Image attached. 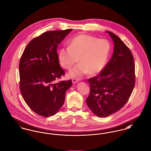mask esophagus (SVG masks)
Segmentation results:
<instances>
[{
    "label": "esophagus",
    "mask_w": 151,
    "mask_h": 151,
    "mask_svg": "<svg viewBox=\"0 0 151 151\" xmlns=\"http://www.w3.org/2000/svg\"><path fill=\"white\" fill-rule=\"evenodd\" d=\"M80 81L79 79L73 78V79H72V83H76V82H78V81Z\"/></svg>",
    "instance_id": "esophagus-1"
}]
</instances>
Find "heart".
I'll list each match as a JSON object with an SVG mask.
<instances>
[{
    "label": "heart",
    "mask_w": 151,
    "mask_h": 151,
    "mask_svg": "<svg viewBox=\"0 0 151 151\" xmlns=\"http://www.w3.org/2000/svg\"><path fill=\"white\" fill-rule=\"evenodd\" d=\"M110 49V44L105 39L90 35H78L70 40V47L60 49L58 60L63 68L70 70L79 58L80 63L69 72L70 77H80L88 72L93 75L104 69Z\"/></svg>",
    "instance_id": "1"
}]
</instances>
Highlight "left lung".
Segmentation results:
<instances>
[{
    "mask_svg": "<svg viewBox=\"0 0 151 151\" xmlns=\"http://www.w3.org/2000/svg\"><path fill=\"white\" fill-rule=\"evenodd\" d=\"M112 58L99 74L88 79L90 91L86 103L97 116L106 117L128 102L135 84V64L130 50L116 35Z\"/></svg>",
    "mask_w": 151,
    "mask_h": 151,
    "instance_id": "obj_1",
    "label": "left lung"
}]
</instances>
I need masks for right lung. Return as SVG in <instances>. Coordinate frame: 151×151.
Masks as SVG:
<instances>
[{"label": "right lung", "instance_id": "obj_1", "mask_svg": "<svg viewBox=\"0 0 151 151\" xmlns=\"http://www.w3.org/2000/svg\"><path fill=\"white\" fill-rule=\"evenodd\" d=\"M72 29L47 32L32 40L19 61V88L24 101L35 113L48 117L63 106L71 80L56 81L65 72L60 65L58 45Z\"/></svg>", "mask_w": 151, "mask_h": 151}]
</instances>
